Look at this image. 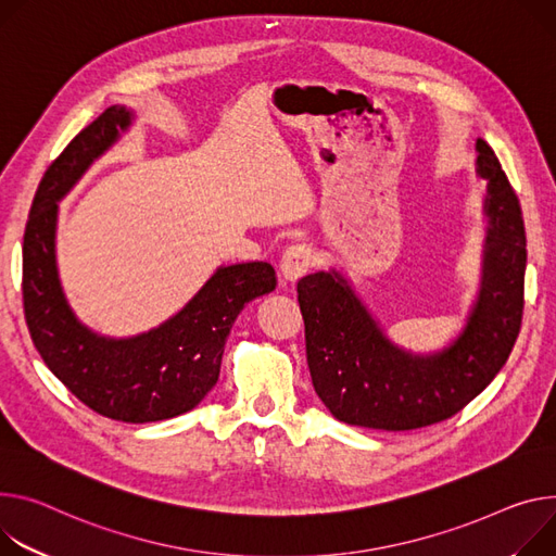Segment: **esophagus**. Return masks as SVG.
Listing matches in <instances>:
<instances>
[{
  "instance_id": "34e87169",
  "label": "esophagus",
  "mask_w": 556,
  "mask_h": 556,
  "mask_svg": "<svg viewBox=\"0 0 556 556\" xmlns=\"http://www.w3.org/2000/svg\"><path fill=\"white\" fill-rule=\"evenodd\" d=\"M311 268H313V250L308 245L288 248L279 262V275L286 283H296Z\"/></svg>"
}]
</instances>
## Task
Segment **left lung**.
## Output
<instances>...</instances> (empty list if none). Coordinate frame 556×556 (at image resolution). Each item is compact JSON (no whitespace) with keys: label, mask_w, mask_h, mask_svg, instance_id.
Instances as JSON below:
<instances>
[{"label":"left lung","mask_w":556,"mask_h":556,"mask_svg":"<svg viewBox=\"0 0 556 556\" xmlns=\"http://www.w3.org/2000/svg\"><path fill=\"white\" fill-rule=\"evenodd\" d=\"M485 237L481 277L462 330L443 348L394 343L339 268L299 279L306 359L315 392L334 419L375 430L439 424L481 394L506 366L523 317L526 230L519 199L494 150L477 139Z\"/></svg>","instance_id":"8db88e82"}]
</instances>
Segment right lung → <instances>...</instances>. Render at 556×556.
<instances>
[{
  "instance_id": "add662e5",
  "label": "right lung",
  "mask_w": 556,
  "mask_h": 556,
  "mask_svg": "<svg viewBox=\"0 0 556 556\" xmlns=\"http://www.w3.org/2000/svg\"><path fill=\"white\" fill-rule=\"evenodd\" d=\"M135 122L115 104L86 126L46 170L24 232V313L48 370L99 415L126 424L179 417L219 379L224 345L248 301L275 290L266 262L219 266L173 317L130 337L86 326L68 304L58 266L60 201Z\"/></svg>"
}]
</instances>
